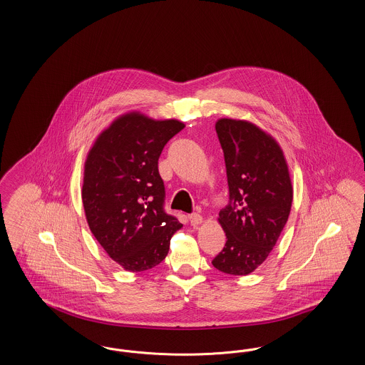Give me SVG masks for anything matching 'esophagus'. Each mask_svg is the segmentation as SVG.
<instances>
[{"mask_svg": "<svg viewBox=\"0 0 365 365\" xmlns=\"http://www.w3.org/2000/svg\"><path fill=\"white\" fill-rule=\"evenodd\" d=\"M189 219H190V223L192 226H200L202 223V216L198 215V213H191Z\"/></svg>", "mask_w": 365, "mask_h": 365, "instance_id": "esophagus-1", "label": "esophagus"}]
</instances>
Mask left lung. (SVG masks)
<instances>
[{"mask_svg": "<svg viewBox=\"0 0 365 365\" xmlns=\"http://www.w3.org/2000/svg\"><path fill=\"white\" fill-rule=\"evenodd\" d=\"M216 133L226 161L230 204L219 212L226 232L216 269L249 275L267 260L293 202L289 167L277 139L247 120L219 119Z\"/></svg>", "mask_w": 365, "mask_h": 365, "instance_id": "left-lung-1", "label": "left lung"}]
</instances>
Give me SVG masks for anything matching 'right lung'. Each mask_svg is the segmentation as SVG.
Masks as SVG:
<instances>
[{"mask_svg": "<svg viewBox=\"0 0 365 365\" xmlns=\"http://www.w3.org/2000/svg\"><path fill=\"white\" fill-rule=\"evenodd\" d=\"M183 128L175 119L128 112L101 131L87 153L82 186L87 225L125 271L158 265L182 228L164 212L165 190L157 164L165 143Z\"/></svg>", "mask_w": 365, "mask_h": 365, "instance_id": "right-lung-1", "label": "right lung"}]
</instances>
